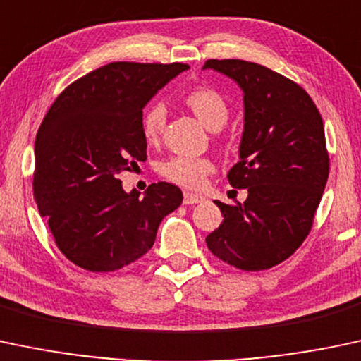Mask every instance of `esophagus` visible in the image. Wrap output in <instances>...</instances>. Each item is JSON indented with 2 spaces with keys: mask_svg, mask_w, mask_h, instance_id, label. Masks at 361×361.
Masks as SVG:
<instances>
[{
  "mask_svg": "<svg viewBox=\"0 0 361 361\" xmlns=\"http://www.w3.org/2000/svg\"><path fill=\"white\" fill-rule=\"evenodd\" d=\"M204 201V196L194 192H184V204H196V202Z\"/></svg>",
  "mask_w": 361,
  "mask_h": 361,
  "instance_id": "1",
  "label": "esophagus"
}]
</instances>
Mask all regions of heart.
Masks as SVG:
<instances>
[{"mask_svg": "<svg viewBox=\"0 0 361 361\" xmlns=\"http://www.w3.org/2000/svg\"><path fill=\"white\" fill-rule=\"evenodd\" d=\"M185 104L191 109L192 114L204 124L209 131H220L225 126L230 116L228 102L220 92L213 90L208 87L194 88L185 95ZM164 104L153 102L145 109L141 116V129L143 136L148 141H155L160 136L161 128L165 124ZM214 170V164L206 157H188L177 155L169 159L160 165L161 176L167 177L169 180L176 182L188 189H197L204 184L206 177Z\"/></svg>", "mask_w": 361, "mask_h": 361, "instance_id": "heart-1", "label": "heart"}]
</instances>
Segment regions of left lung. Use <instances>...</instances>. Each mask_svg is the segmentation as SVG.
<instances>
[{"label": "left lung", "instance_id": "left-lung-1", "mask_svg": "<svg viewBox=\"0 0 361 361\" xmlns=\"http://www.w3.org/2000/svg\"><path fill=\"white\" fill-rule=\"evenodd\" d=\"M244 93V131L228 182L247 200L214 201L224 221L206 237L216 257L238 269H269L288 259L310 232L329 157L322 117L309 93L269 68L242 59H209Z\"/></svg>", "mask_w": 361, "mask_h": 361}]
</instances>
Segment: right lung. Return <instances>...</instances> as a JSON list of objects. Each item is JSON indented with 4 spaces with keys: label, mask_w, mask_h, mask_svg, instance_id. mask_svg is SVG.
Instances as JSON below:
<instances>
[{
    "label": "right lung",
    "mask_w": 361,
    "mask_h": 361,
    "mask_svg": "<svg viewBox=\"0 0 361 361\" xmlns=\"http://www.w3.org/2000/svg\"><path fill=\"white\" fill-rule=\"evenodd\" d=\"M188 64L111 63L71 83L35 137L34 197L59 250L80 268L107 273L153 247L165 216L182 202L169 182L145 196L117 179L147 160L143 109Z\"/></svg>",
    "instance_id": "right-lung-1"
}]
</instances>
